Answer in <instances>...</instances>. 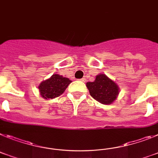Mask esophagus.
<instances>
[{
	"instance_id": "1",
	"label": "esophagus",
	"mask_w": 158,
	"mask_h": 158,
	"mask_svg": "<svg viewBox=\"0 0 158 158\" xmlns=\"http://www.w3.org/2000/svg\"><path fill=\"white\" fill-rule=\"evenodd\" d=\"M80 80L82 81V82H85V81H86V79H85V78H83V79H81Z\"/></svg>"
}]
</instances>
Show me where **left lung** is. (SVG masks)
Listing matches in <instances>:
<instances>
[{"instance_id":"8db88e82","label":"left lung","mask_w":158,"mask_h":158,"mask_svg":"<svg viewBox=\"0 0 158 158\" xmlns=\"http://www.w3.org/2000/svg\"><path fill=\"white\" fill-rule=\"evenodd\" d=\"M86 86L90 95L100 103L105 105L113 103L118 98L120 90L114 81L102 73L96 75L94 82H87Z\"/></svg>"}]
</instances>
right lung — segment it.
<instances>
[{"mask_svg":"<svg viewBox=\"0 0 158 158\" xmlns=\"http://www.w3.org/2000/svg\"><path fill=\"white\" fill-rule=\"evenodd\" d=\"M71 83V81L68 78L53 74L49 79L40 83L38 86L40 94L44 99H52L61 95Z\"/></svg>","mask_w":158,"mask_h":158,"instance_id":"right-lung-1","label":"right lung"}]
</instances>
